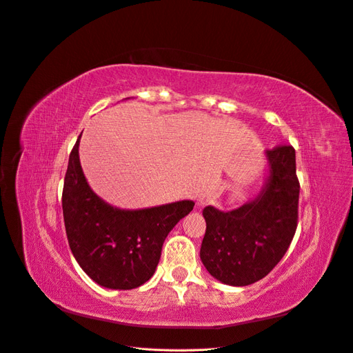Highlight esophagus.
<instances>
[{"label": "esophagus", "mask_w": 353, "mask_h": 353, "mask_svg": "<svg viewBox=\"0 0 353 353\" xmlns=\"http://www.w3.org/2000/svg\"><path fill=\"white\" fill-rule=\"evenodd\" d=\"M207 203H210V198H208V196H205V198H201V199H199V202H198V207H199V208H202L203 205H207Z\"/></svg>", "instance_id": "esophagus-1"}]
</instances>
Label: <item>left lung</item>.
<instances>
[{
    "instance_id": "1",
    "label": "left lung",
    "mask_w": 353,
    "mask_h": 353,
    "mask_svg": "<svg viewBox=\"0 0 353 353\" xmlns=\"http://www.w3.org/2000/svg\"><path fill=\"white\" fill-rule=\"evenodd\" d=\"M267 176L259 193L232 211L203 208L207 230L201 261L210 274L229 286H249L286 254L298 225L299 181L290 145L265 151Z\"/></svg>"
}]
</instances>
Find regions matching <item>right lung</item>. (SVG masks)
Instances as JSON below:
<instances>
[{
	"label": "right lung",
	"mask_w": 353,
	"mask_h": 353,
	"mask_svg": "<svg viewBox=\"0 0 353 353\" xmlns=\"http://www.w3.org/2000/svg\"><path fill=\"white\" fill-rule=\"evenodd\" d=\"M79 142L70 154L63 189L64 225L72 254L99 286L112 290L139 288L154 276L167 234L195 202L177 201L141 210L110 205L88 183L79 160Z\"/></svg>",
	"instance_id": "obj_1"
}]
</instances>
